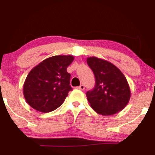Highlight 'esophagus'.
Segmentation results:
<instances>
[{
	"instance_id": "1",
	"label": "esophagus",
	"mask_w": 155,
	"mask_h": 155,
	"mask_svg": "<svg viewBox=\"0 0 155 155\" xmlns=\"http://www.w3.org/2000/svg\"><path fill=\"white\" fill-rule=\"evenodd\" d=\"M78 89H79V90H84V86L83 84H81L79 87H78Z\"/></svg>"
}]
</instances>
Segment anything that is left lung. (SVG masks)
<instances>
[{
  "mask_svg": "<svg viewBox=\"0 0 155 155\" xmlns=\"http://www.w3.org/2000/svg\"><path fill=\"white\" fill-rule=\"evenodd\" d=\"M95 78V87L87 92L91 107L101 115H112L128 104L130 90L124 74L114 65L96 57L87 60Z\"/></svg>",
  "mask_w": 155,
  "mask_h": 155,
  "instance_id": "1",
  "label": "left lung"
}]
</instances>
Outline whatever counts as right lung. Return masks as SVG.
I'll use <instances>...</instances> for the list:
<instances>
[{"mask_svg": "<svg viewBox=\"0 0 155 155\" xmlns=\"http://www.w3.org/2000/svg\"><path fill=\"white\" fill-rule=\"evenodd\" d=\"M74 59L72 55H56L43 60L30 71L25 81L23 94L32 108L47 113L63 104L72 90L67 68Z\"/></svg>", "mask_w": 155, "mask_h": 155, "instance_id": "add662e5", "label": "right lung"}]
</instances>
